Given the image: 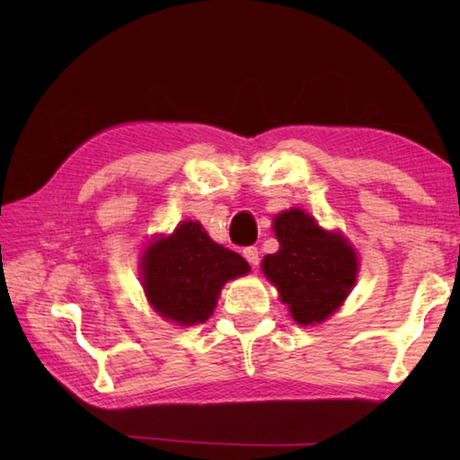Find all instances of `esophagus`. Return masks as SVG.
Returning a JSON list of instances; mask_svg holds the SVG:
<instances>
[{"label": "esophagus", "instance_id": "1", "mask_svg": "<svg viewBox=\"0 0 460 460\" xmlns=\"http://www.w3.org/2000/svg\"><path fill=\"white\" fill-rule=\"evenodd\" d=\"M243 258L249 261V266L258 268V263H260V252H258V247H245V249H243Z\"/></svg>", "mask_w": 460, "mask_h": 460}]
</instances>
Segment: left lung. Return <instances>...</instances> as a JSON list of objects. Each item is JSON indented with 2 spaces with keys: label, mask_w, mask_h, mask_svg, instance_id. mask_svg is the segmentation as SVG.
<instances>
[{
  "label": "left lung",
  "mask_w": 460,
  "mask_h": 460,
  "mask_svg": "<svg viewBox=\"0 0 460 460\" xmlns=\"http://www.w3.org/2000/svg\"><path fill=\"white\" fill-rule=\"evenodd\" d=\"M279 249L261 261V270L278 288L298 324L323 323L337 310L357 279V255L339 233L318 227L298 208L274 219Z\"/></svg>",
  "instance_id": "obj_1"
}]
</instances>
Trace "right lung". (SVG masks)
<instances>
[{
	"mask_svg": "<svg viewBox=\"0 0 460 460\" xmlns=\"http://www.w3.org/2000/svg\"><path fill=\"white\" fill-rule=\"evenodd\" d=\"M247 271L249 263L239 253L217 245L194 221L155 239L142 255L147 300L160 316L182 326L205 323L225 282Z\"/></svg>",
	"mask_w": 460,
	"mask_h": 460,
	"instance_id": "1",
	"label": "right lung"
}]
</instances>
